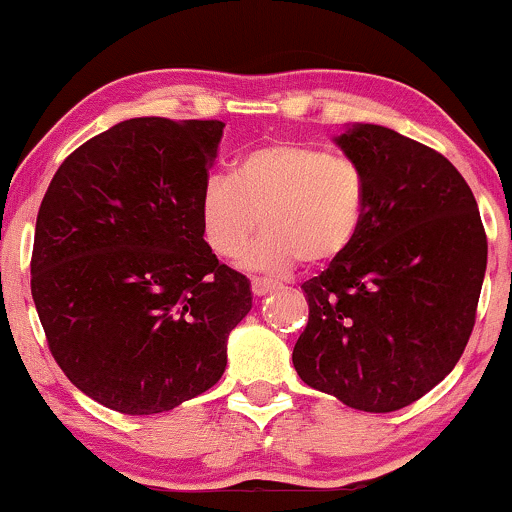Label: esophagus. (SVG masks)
Segmentation results:
<instances>
[{
    "label": "esophagus",
    "mask_w": 512,
    "mask_h": 512,
    "mask_svg": "<svg viewBox=\"0 0 512 512\" xmlns=\"http://www.w3.org/2000/svg\"><path fill=\"white\" fill-rule=\"evenodd\" d=\"M250 286H252V293H255V296H267V293H272L279 284L272 279H264V276H255V279L250 281Z\"/></svg>",
    "instance_id": "esophagus-1"
}]
</instances>
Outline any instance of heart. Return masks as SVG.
<instances>
[{
  "label": "heart",
  "instance_id": "obj_1",
  "mask_svg": "<svg viewBox=\"0 0 512 512\" xmlns=\"http://www.w3.org/2000/svg\"><path fill=\"white\" fill-rule=\"evenodd\" d=\"M366 211L363 170L298 142L245 151L231 175H211L199 195L204 240L219 257H238L262 221L264 233L243 255L245 267L262 272L337 260L356 243Z\"/></svg>",
  "mask_w": 512,
  "mask_h": 512
}]
</instances>
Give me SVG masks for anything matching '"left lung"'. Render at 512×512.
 Masks as SVG:
<instances>
[{
  "label": "left lung",
  "mask_w": 512,
  "mask_h": 512,
  "mask_svg": "<svg viewBox=\"0 0 512 512\" xmlns=\"http://www.w3.org/2000/svg\"><path fill=\"white\" fill-rule=\"evenodd\" d=\"M334 142L366 175L368 211L356 243L301 286L310 315L293 366L346 407L385 414L460 361L489 245L477 199L443 154L380 125Z\"/></svg>",
  "instance_id": "obj_1"
}]
</instances>
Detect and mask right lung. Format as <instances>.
<instances>
[{
    "instance_id": "add662e5",
    "label": "right lung",
    "mask_w": 512,
    "mask_h": 512,
    "mask_svg": "<svg viewBox=\"0 0 512 512\" xmlns=\"http://www.w3.org/2000/svg\"><path fill=\"white\" fill-rule=\"evenodd\" d=\"M219 120L134 117L64 158L35 221L31 293L50 354L84 395L161 414L219 383L250 281L216 260L199 195Z\"/></svg>"
}]
</instances>
